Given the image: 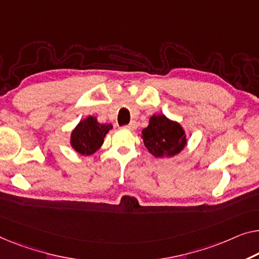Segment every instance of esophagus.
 <instances>
[{"instance_id":"obj_1","label":"esophagus","mask_w":259,"mask_h":259,"mask_svg":"<svg viewBox=\"0 0 259 259\" xmlns=\"http://www.w3.org/2000/svg\"><path fill=\"white\" fill-rule=\"evenodd\" d=\"M124 128H125V129H128V130H135V129L137 128V123L135 122V121H133V122H130L128 125H125Z\"/></svg>"}]
</instances>
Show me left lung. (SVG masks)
Segmentation results:
<instances>
[{"instance_id": "8db88e82", "label": "left lung", "mask_w": 259, "mask_h": 259, "mask_svg": "<svg viewBox=\"0 0 259 259\" xmlns=\"http://www.w3.org/2000/svg\"><path fill=\"white\" fill-rule=\"evenodd\" d=\"M142 138L148 151L156 158L175 157L187 145L185 129L179 122L165 115H152L149 125L142 130Z\"/></svg>"}]
</instances>
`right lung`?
Masks as SVG:
<instances>
[{"instance_id":"obj_1","label":"right lung","mask_w":259,"mask_h":259,"mask_svg":"<svg viewBox=\"0 0 259 259\" xmlns=\"http://www.w3.org/2000/svg\"><path fill=\"white\" fill-rule=\"evenodd\" d=\"M113 129L110 123H99L95 116H88L76 124L71 133V148L82 156H91L101 148L106 135Z\"/></svg>"}]
</instances>
